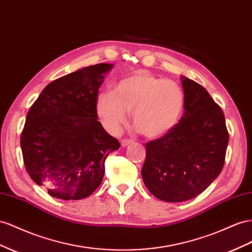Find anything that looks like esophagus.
I'll use <instances>...</instances> for the list:
<instances>
[{
    "label": "esophagus",
    "instance_id": "obj_1",
    "mask_svg": "<svg viewBox=\"0 0 252 252\" xmlns=\"http://www.w3.org/2000/svg\"><path fill=\"white\" fill-rule=\"evenodd\" d=\"M133 142V140L132 139H127V138H125V139H123L121 141V144H122V146H127V145H129L130 144V143H132Z\"/></svg>",
    "mask_w": 252,
    "mask_h": 252
}]
</instances>
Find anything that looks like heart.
<instances>
[{
  "instance_id": "b5f03b06",
  "label": "heart",
  "mask_w": 252,
  "mask_h": 252,
  "mask_svg": "<svg viewBox=\"0 0 252 252\" xmlns=\"http://www.w3.org/2000/svg\"><path fill=\"white\" fill-rule=\"evenodd\" d=\"M186 106L182 87L171 79L138 72L101 93L97 113L108 131L118 133L131 112L132 123L147 138H158L178 124Z\"/></svg>"
}]
</instances>
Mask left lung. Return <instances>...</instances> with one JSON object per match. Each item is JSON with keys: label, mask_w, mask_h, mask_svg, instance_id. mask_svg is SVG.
Masks as SVG:
<instances>
[{"label": "left lung", "mask_w": 252, "mask_h": 252, "mask_svg": "<svg viewBox=\"0 0 252 252\" xmlns=\"http://www.w3.org/2000/svg\"><path fill=\"white\" fill-rule=\"evenodd\" d=\"M185 114L172 130L145 144L142 178L154 196L181 202L202 193L225 164L229 132L225 115L208 91L182 77Z\"/></svg>", "instance_id": "1"}]
</instances>
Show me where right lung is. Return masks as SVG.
Instances as JSON below:
<instances>
[{
  "label": "right lung",
  "mask_w": 252,
  "mask_h": 252,
  "mask_svg": "<svg viewBox=\"0 0 252 252\" xmlns=\"http://www.w3.org/2000/svg\"><path fill=\"white\" fill-rule=\"evenodd\" d=\"M111 67L98 63L55 79L26 115L20 141L26 172L55 198L90 196L108 155L120 147L97 121L98 90Z\"/></svg>",
  "instance_id": "obj_1"
}]
</instances>
